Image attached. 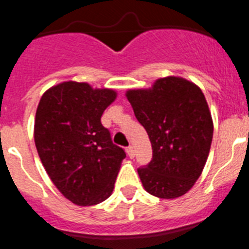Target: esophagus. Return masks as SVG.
<instances>
[{"label":"esophagus","mask_w":249,"mask_h":249,"mask_svg":"<svg viewBox=\"0 0 249 249\" xmlns=\"http://www.w3.org/2000/svg\"><path fill=\"white\" fill-rule=\"evenodd\" d=\"M126 152H127V155H128V157H131V158L135 157V148H133V147H132V146L127 147Z\"/></svg>","instance_id":"esophagus-1"}]
</instances>
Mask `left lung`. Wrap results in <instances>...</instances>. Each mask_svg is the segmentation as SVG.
Here are the masks:
<instances>
[{
	"label": "left lung",
	"mask_w": 249,
	"mask_h": 249,
	"mask_svg": "<svg viewBox=\"0 0 249 249\" xmlns=\"http://www.w3.org/2000/svg\"><path fill=\"white\" fill-rule=\"evenodd\" d=\"M126 96L152 144L151 162L137 169L144 190L160 198L181 197L201 176L212 143L204 94L190 81L166 77Z\"/></svg>",
	"instance_id": "obj_1"
}]
</instances>
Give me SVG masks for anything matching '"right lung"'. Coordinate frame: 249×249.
I'll return each mask as SVG.
<instances>
[{"label": "right lung", "mask_w": 249, "mask_h": 249, "mask_svg": "<svg viewBox=\"0 0 249 249\" xmlns=\"http://www.w3.org/2000/svg\"><path fill=\"white\" fill-rule=\"evenodd\" d=\"M116 96L113 89L68 81L47 89L37 107L35 143L41 162L59 192L77 206L108 198L126 157L101 123Z\"/></svg>", "instance_id": "right-lung-1"}]
</instances>
